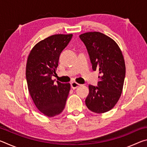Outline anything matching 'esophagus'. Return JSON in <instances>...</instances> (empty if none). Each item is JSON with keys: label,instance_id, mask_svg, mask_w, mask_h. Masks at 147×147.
<instances>
[{"label": "esophagus", "instance_id": "34e87169", "mask_svg": "<svg viewBox=\"0 0 147 147\" xmlns=\"http://www.w3.org/2000/svg\"><path fill=\"white\" fill-rule=\"evenodd\" d=\"M80 86H81L80 84L76 83V82H71V87L73 89H76L77 88H78V87Z\"/></svg>", "mask_w": 147, "mask_h": 147}]
</instances>
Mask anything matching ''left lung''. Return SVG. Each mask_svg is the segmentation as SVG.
<instances>
[{
	"instance_id": "1",
	"label": "left lung",
	"mask_w": 147,
	"mask_h": 147,
	"mask_svg": "<svg viewBox=\"0 0 147 147\" xmlns=\"http://www.w3.org/2000/svg\"><path fill=\"white\" fill-rule=\"evenodd\" d=\"M79 37L88 50L93 70L100 74L97 86H89L86 104L93 112H107L115 106L123 91L126 73L123 55L115 41L100 32H86Z\"/></svg>"
}]
</instances>
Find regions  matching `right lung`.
<instances>
[{
    "mask_svg": "<svg viewBox=\"0 0 147 147\" xmlns=\"http://www.w3.org/2000/svg\"><path fill=\"white\" fill-rule=\"evenodd\" d=\"M73 37V34H56L35 45L29 54L26 78L30 94L35 105L47 117L62 112L71 89L70 84L54 80L59 55Z\"/></svg>",
    "mask_w": 147,
    "mask_h": 147,
    "instance_id": "obj_1",
    "label": "right lung"
}]
</instances>
